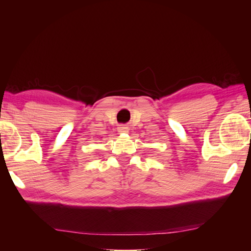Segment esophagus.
<instances>
[{"label": "esophagus", "instance_id": "obj_1", "mask_svg": "<svg viewBox=\"0 0 251 251\" xmlns=\"http://www.w3.org/2000/svg\"><path fill=\"white\" fill-rule=\"evenodd\" d=\"M117 130L119 133H128V127L126 125H120L117 127Z\"/></svg>", "mask_w": 251, "mask_h": 251}]
</instances>
